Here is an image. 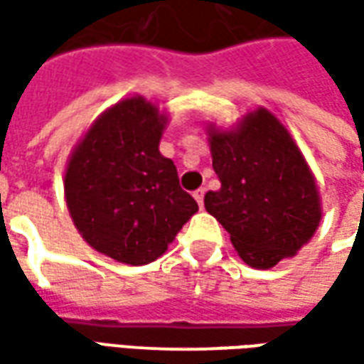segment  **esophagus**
<instances>
[{"label":"esophagus","mask_w":364,"mask_h":364,"mask_svg":"<svg viewBox=\"0 0 364 364\" xmlns=\"http://www.w3.org/2000/svg\"><path fill=\"white\" fill-rule=\"evenodd\" d=\"M205 193H206V189H203V187L193 193V197L197 198V203H198V206H200V208H203V205H205Z\"/></svg>","instance_id":"34e87169"}]
</instances>
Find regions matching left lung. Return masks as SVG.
Returning a JSON list of instances; mask_svg holds the SVG:
<instances>
[{
    "label": "left lung",
    "instance_id": "1",
    "mask_svg": "<svg viewBox=\"0 0 364 364\" xmlns=\"http://www.w3.org/2000/svg\"><path fill=\"white\" fill-rule=\"evenodd\" d=\"M213 167L222 187L205 195L240 257L274 267L314 236L321 218L310 169L287 128L265 109L247 114L236 132H210Z\"/></svg>",
    "mask_w": 364,
    "mask_h": 364
}]
</instances>
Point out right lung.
<instances>
[{
	"label": "right lung",
	"instance_id": "1",
	"mask_svg": "<svg viewBox=\"0 0 364 364\" xmlns=\"http://www.w3.org/2000/svg\"><path fill=\"white\" fill-rule=\"evenodd\" d=\"M164 124L142 97L120 101L95 120L68 164L64 189L75 228L127 265L158 259L198 210L173 161L159 154Z\"/></svg>",
	"mask_w": 364,
	"mask_h": 364
}]
</instances>
